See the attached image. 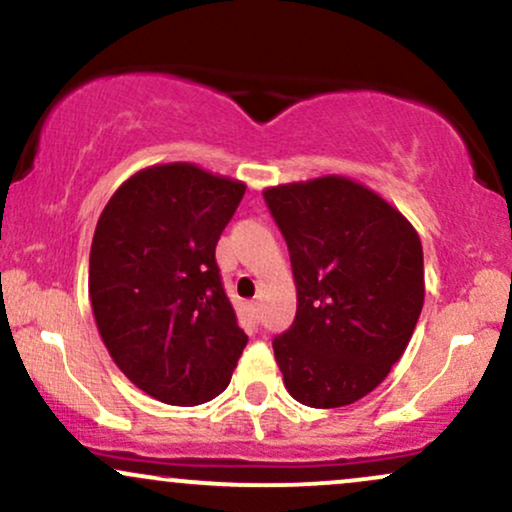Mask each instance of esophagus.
<instances>
[{
	"label": "esophagus",
	"mask_w": 512,
	"mask_h": 512,
	"mask_svg": "<svg viewBox=\"0 0 512 512\" xmlns=\"http://www.w3.org/2000/svg\"><path fill=\"white\" fill-rule=\"evenodd\" d=\"M248 310H250V317L255 322H260V315H262V303L260 301H250L248 303Z\"/></svg>",
	"instance_id": "34e87169"
}]
</instances>
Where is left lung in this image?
Masks as SVG:
<instances>
[{"label": "left lung", "instance_id": "1", "mask_svg": "<svg viewBox=\"0 0 512 512\" xmlns=\"http://www.w3.org/2000/svg\"><path fill=\"white\" fill-rule=\"evenodd\" d=\"M264 202L298 296L296 320L272 342L286 390L305 407L354 404L387 378L424 308L419 233L342 175L267 187Z\"/></svg>", "mask_w": 512, "mask_h": 512}]
</instances>
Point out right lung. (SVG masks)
<instances>
[{
	"label": "right lung",
	"instance_id": "add662e5",
	"mask_svg": "<svg viewBox=\"0 0 512 512\" xmlns=\"http://www.w3.org/2000/svg\"><path fill=\"white\" fill-rule=\"evenodd\" d=\"M243 195V182L163 163L122 182L98 219L93 317L117 368L158 402L221 395L248 344L214 255Z\"/></svg>",
	"mask_w": 512,
	"mask_h": 512
}]
</instances>
